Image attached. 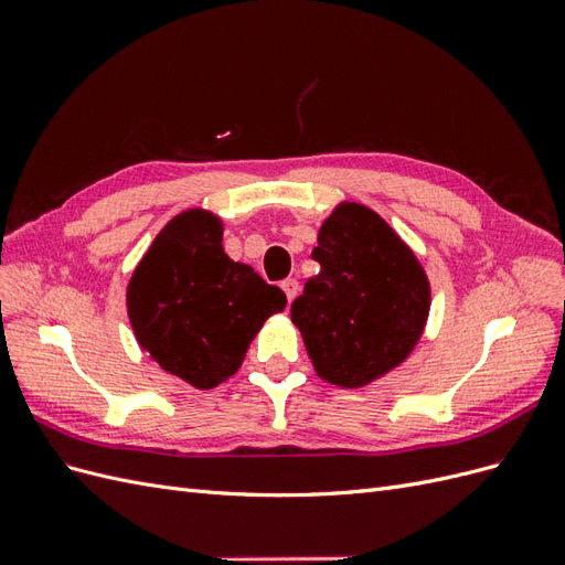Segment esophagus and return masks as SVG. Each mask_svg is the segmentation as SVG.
Wrapping results in <instances>:
<instances>
[{
	"label": "esophagus",
	"mask_w": 565,
	"mask_h": 565,
	"mask_svg": "<svg viewBox=\"0 0 565 565\" xmlns=\"http://www.w3.org/2000/svg\"><path fill=\"white\" fill-rule=\"evenodd\" d=\"M280 287L285 289L287 301H292V299L297 297V292H299V282H297L295 278H287V280H282V285H280Z\"/></svg>",
	"instance_id": "obj_1"
}]
</instances>
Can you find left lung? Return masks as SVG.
<instances>
[{
	"label": "left lung",
	"instance_id": "1",
	"mask_svg": "<svg viewBox=\"0 0 565 565\" xmlns=\"http://www.w3.org/2000/svg\"><path fill=\"white\" fill-rule=\"evenodd\" d=\"M318 276L292 301V322L322 380L355 388L405 361L429 316V280L386 221L344 202L324 221Z\"/></svg>",
	"mask_w": 565,
	"mask_h": 565
}]
</instances>
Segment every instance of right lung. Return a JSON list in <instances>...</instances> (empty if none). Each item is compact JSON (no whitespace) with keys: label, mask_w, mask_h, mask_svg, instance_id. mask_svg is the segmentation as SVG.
Here are the masks:
<instances>
[{"label":"right lung","mask_w":565,"mask_h":565,"mask_svg":"<svg viewBox=\"0 0 565 565\" xmlns=\"http://www.w3.org/2000/svg\"><path fill=\"white\" fill-rule=\"evenodd\" d=\"M221 221L183 212L134 270L127 306L139 344L162 370L212 388L241 367L264 320L285 309L280 287L221 247Z\"/></svg>","instance_id":"add662e5"}]
</instances>
